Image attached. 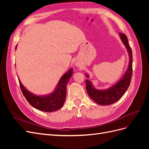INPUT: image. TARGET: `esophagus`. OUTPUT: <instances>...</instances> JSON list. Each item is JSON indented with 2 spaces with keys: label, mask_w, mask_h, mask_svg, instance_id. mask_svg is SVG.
<instances>
[{
  "label": "esophagus",
  "mask_w": 149,
  "mask_h": 149,
  "mask_svg": "<svg viewBox=\"0 0 149 149\" xmlns=\"http://www.w3.org/2000/svg\"><path fill=\"white\" fill-rule=\"evenodd\" d=\"M76 66H80V65H79V63H76Z\"/></svg>",
  "instance_id": "34e87169"
}]
</instances>
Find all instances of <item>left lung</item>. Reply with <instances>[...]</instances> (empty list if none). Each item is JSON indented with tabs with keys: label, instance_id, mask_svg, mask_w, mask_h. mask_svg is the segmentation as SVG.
Here are the masks:
<instances>
[{
	"label": "left lung",
	"instance_id": "1",
	"mask_svg": "<svg viewBox=\"0 0 149 149\" xmlns=\"http://www.w3.org/2000/svg\"><path fill=\"white\" fill-rule=\"evenodd\" d=\"M121 41L125 45L129 55V61L127 69L124 74L116 84L105 89H98L94 88L92 82L89 79H85L86 90L88 95L92 100L98 104L102 106L112 104L122 97L128 89L132 74V53L130 49L127 38L125 34L119 33ZM87 78H89V74H86Z\"/></svg>",
	"mask_w": 149,
	"mask_h": 149
}]
</instances>
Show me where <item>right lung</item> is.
<instances>
[{"label":"right lung","mask_w":149,"mask_h":149,"mask_svg":"<svg viewBox=\"0 0 149 149\" xmlns=\"http://www.w3.org/2000/svg\"><path fill=\"white\" fill-rule=\"evenodd\" d=\"M16 46L15 49L17 48ZM73 69L71 68L61 76L54 91L45 95H37L29 91L19 81L20 86L30 104L41 111L52 112L56 111L63 106L66 96V85L73 74Z\"/></svg>","instance_id":"add662e5"}]
</instances>
